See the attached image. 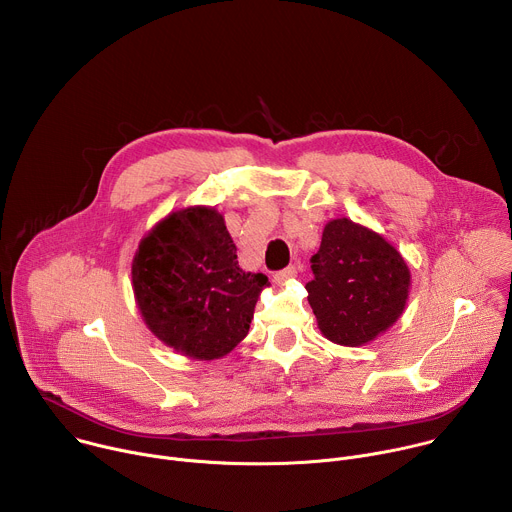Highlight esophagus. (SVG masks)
I'll use <instances>...</instances> for the list:
<instances>
[{
    "label": "esophagus",
    "mask_w": 512,
    "mask_h": 512,
    "mask_svg": "<svg viewBox=\"0 0 512 512\" xmlns=\"http://www.w3.org/2000/svg\"><path fill=\"white\" fill-rule=\"evenodd\" d=\"M298 275V267L296 265H289V267H285V269H281V271H275L273 273V281L275 283H285V281H289V279H294Z\"/></svg>",
    "instance_id": "obj_1"
}]
</instances>
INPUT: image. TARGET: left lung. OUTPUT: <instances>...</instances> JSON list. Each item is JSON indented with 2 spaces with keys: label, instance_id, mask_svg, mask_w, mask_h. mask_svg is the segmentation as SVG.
Listing matches in <instances>:
<instances>
[{
  "label": "left lung",
  "instance_id": "1",
  "mask_svg": "<svg viewBox=\"0 0 512 512\" xmlns=\"http://www.w3.org/2000/svg\"><path fill=\"white\" fill-rule=\"evenodd\" d=\"M310 263L308 302L328 340L360 346L403 314L409 269L381 235L336 218L326 225Z\"/></svg>",
  "mask_w": 512,
  "mask_h": 512
}]
</instances>
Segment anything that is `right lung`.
<instances>
[{"instance_id": "1", "label": "right lung", "mask_w": 512, "mask_h": 512, "mask_svg": "<svg viewBox=\"0 0 512 512\" xmlns=\"http://www.w3.org/2000/svg\"><path fill=\"white\" fill-rule=\"evenodd\" d=\"M139 312L168 346L212 360L249 332L263 273L239 267L237 247L214 208L170 214L139 245L131 267Z\"/></svg>"}]
</instances>
